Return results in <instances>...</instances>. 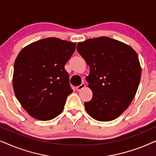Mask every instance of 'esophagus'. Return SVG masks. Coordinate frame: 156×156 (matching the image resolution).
<instances>
[{
    "label": "esophagus",
    "instance_id": "34e87169",
    "mask_svg": "<svg viewBox=\"0 0 156 156\" xmlns=\"http://www.w3.org/2000/svg\"><path fill=\"white\" fill-rule=\"evenodd\" d=\"M85 87H86V84H85L84 83H82V84H81L80 86H78V87H76V91H79L82 90V89H84Z\"/></svg>",
    "mask_w": 156,
    "mask_h": 156
}]
</instances>
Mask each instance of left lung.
Segmentation results:
<instances>
[{"label": "left lung", "instance_id": "left-lung-1", "mask_svg": "<svg viewBox=\"0 0 156 156\" xmlns=\"http://www.w3.org/2000/svg\"><path fill=\"white\" fill-rule=\"evenodd\" d=\"M76 50L90 69L86 80L93 96L84 103L86 111L95 120H114L129 107L137 91L141 76L137 54L108 37L79 42Z\"/></svg>", "mask_w": 156, "mask_h": 156}]
</instances>
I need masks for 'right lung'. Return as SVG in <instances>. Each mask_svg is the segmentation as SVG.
Here are the masks:
<instances>
[{
    "label": "right lung",
    "instance_id": "add662e5",
    "mask_svg": "<svg viewBox=\"0 0 156 156\" xmlns=\"http://www.w3.org/2000/svg\"><path fill=\"white\" fill-rule=\"evenodd\" d=\"M75 49V42L48 37L30 44L18 54L14 64V92L33 118L48 121L62 112L73 91L65 65Z\"/></svg>",
    "mask_w": 156,
    "mask_h": 156
}]
</instances>
